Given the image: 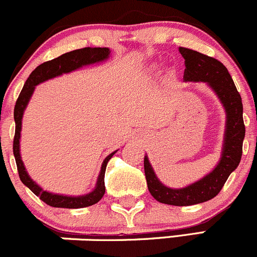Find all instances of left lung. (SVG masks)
Returning <instances> with one entry per match:
<instances>
[{
  "instance_id": "left-lung-1",
  "label": "left lung",
  "mask_w": 257,
  "mask_h": 257,
  "mask_svg": "<svg viewBox=\"0 0 257 257\" xmlns=\"http://www.w3.org/2000/svg\"><path fill=\"white\" fill-rule=\"evenodd\" d=\"M185 60V81H204L210 85L225 106L227 113L225 144L220 162L212 172L200 181L175 190L164 186L157 180L149 159L145 156L144 167L150 194L159 202L174 206H189L214 199L221 191L231 172L238 166L242 156L245 125L242 118L241 96L228 73L227 68L214 57L190 48H179Z\"/></svg>"
}]
</instances>
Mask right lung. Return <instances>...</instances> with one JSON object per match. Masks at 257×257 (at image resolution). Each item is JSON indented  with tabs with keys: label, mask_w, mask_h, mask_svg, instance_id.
<instances>
[{
	"label": "right lung",
	"mask_w": 257,
	"mask_h": 257,
	"mask_svg": "<svg viewBox=\"0 0 257 257\" xmlns=\"http://www.w3.org/2000/svg\"><path fill=\"white\" fill-rule=\"evenodd\" d=\"M110 55V50L106 47H85L80 48V50L71 51V52L63 53L60 57H56L51 61H46V62L41 63L37 66L34 71L31 72L30 77L25 82L24 88H22L21 93H20L19 98L16 101L14 111V117L15 122H16V128H15V137H14V155L15 160H16L17 165V171H19V176L21 181L34 192L36 196H39L45 204L50 205L52 207H63V209H80V207L91 206L95 205L96 202L100 201L102 196L105 195V171L107 162L110 161L111 157L116 154L108 155L103 161L102 167H101L100 176H98L97 185L96 189L93 190L90 194L85 195V196H77V197H71V196H62V195H55L50 194L47 191H43L39 185L35 184L30 176L27 175L26 169L24 166L21 156H20V135H21V121L24 111L26 108L27 103H29L30 97L32 96V92L35 90V86L39 83L43 82V81L48 80V78L56 77L62 73L71 72V71L76 70V68L81 67V66L90 65V63L100 62V61L106 60Z\"/></svg>",
	"instance_id": "1"
}]
</instances>
